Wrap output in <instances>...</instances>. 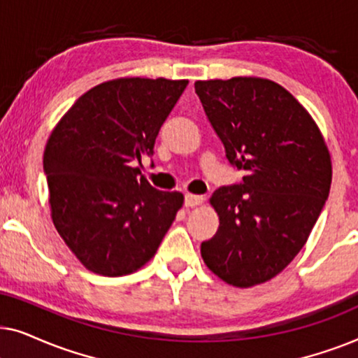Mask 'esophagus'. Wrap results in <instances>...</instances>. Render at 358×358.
Here are the masks:
<instances>
[{
  "label": "esophagus",
  "instance_id": "1",
  "mask_svg": "<svg viewBox=\"0 0 358 358\" xmlns=\"http://www.w3.org/2000/svg\"><path fill=\"white\" fill-rule=\"evenodd\" d=\"M203 202L202 195H194V194H185L184 203L185 207H195V205H200Z\"/></svg>",
  "mask_w": 358,
  "mask_h": 358
}]
</instances>
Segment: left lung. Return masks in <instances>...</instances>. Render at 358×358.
Segmentation results:
<instances>
[{
    "label": "left lung",
    "mask_w": 358,
    "mask_h": 358,
    "mask_svg": "<svg viewBox=\"0 0 358 358\" xmlns=\"http://www.w3.org/2000/svg\"><path fill=\"white\" fill-rule=\"evenodd\" d=\"M195 92L229 164L243 173V182L210 199L220 227L200 252L227 283L257 285L305 246L329 195V151L305 107L277 83L197 81Z\"/></svg>",
    "instance_id": "8db88e82"
}]
</instances>
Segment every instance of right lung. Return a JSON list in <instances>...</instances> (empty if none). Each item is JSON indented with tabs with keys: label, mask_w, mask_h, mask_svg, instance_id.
Here are the masks:
<instances>
[{
	"label": "right lung",
	"mask_w": 358,
	"mask_h": 358,
	"mask_svg": "<svg viewBox=\"0 0 358 358\" xmlns=\"http://www.w3.org/2000/svg\"><path fill=\"white\" fill-rule=\"evenodd\" d=\"M187 83H102L52 131L43 173L53 224L87 271L119 277L145 266L182 207V194L155 189L134 164L155 153L161 125Z\"/></svg>",
	"instance_id": "1"
}]
</instances>
